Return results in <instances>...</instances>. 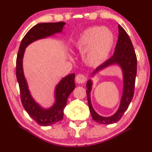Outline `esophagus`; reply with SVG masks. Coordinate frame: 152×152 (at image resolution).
<instances>
[{
	"label": "esophagus",
	"mask_w": 152,
	"mask_h": 152,
	"mask_svg": "<svg viewBox=\"0 0 152 152\" xmlns=\"http://www.w3.org/2000/svg\"><path fill=\"white\" fill-rule=\"evenodd\" d=\"M75 80H76V83H83L85 81H86V78L84 75L83 74H78L77 76L75 78Z\"/></svg>",
	"instance_id": "esophagus-1"
}]
</instances>
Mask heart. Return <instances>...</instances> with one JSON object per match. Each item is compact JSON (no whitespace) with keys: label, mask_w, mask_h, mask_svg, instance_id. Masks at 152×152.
<instances>
[{"label":"heart","mask_w":152,"mask_h":152,"mask_svg":"<svg viewBox=\"0 0 152 152\" xmlns=\"http://www.w3.org/2000/svg\"><path fill=\"white\" fill-rule=\"evenodd\" d=\"M114 43V34L110 29L95 26L86 29L80 35L75 42V47L83 54L86 65L97 67L109 58Z\"/></svg>","instance_id":"obj_1"}]
</instances>
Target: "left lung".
I'll return each mask as SVG.
<instances>
[{
    "mask_svg": "<svg viewBox=\"0 0 152 152\" xmlns=\"http://www.w3.org/2000/svg\"><path fill=\"white\" fill-rule=\"evenodd\" d=\"M114 65H117L121 69L124 85L123 94H122L119 107L112 116L105 117V116H100L96 112L91 102V91L92 89L93 82L91 79H89L86 83L87 99H88L91 115L94 121L102 124H111L119 121L120 118L128 109L134 96L135 79L137 76V56L129 36L120 25H118V37L114 55L107 61H106L104 64L99 66L92 73L91 77H93L94 75L103 69Z\"/></svg>",
    "mask_w": 152,
    "mask_h": 152,
    "instance_id": "8db88e82",
    "label": "left lung"
}]
</instances>
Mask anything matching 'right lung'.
Here are the masks:
<instances>
[{
  "label": "right lung",
  "mask_w": 152,
  "mask_h": 152,
  "mask_svg": "<svg viewBox=\"0 0 152 152\" xmlns=\"http://www.w3.org/2000/svg\"><path fill=\"white\" fill-rule=\"evenodd\" d=\"M65 25L64 22L36 24L28 31L22 39L17 55L16 78L23 106L29 116L41 126H50L63 119L64 109L67 104L68 97L76 87L75 74H71L62 78L55 88V102L50 107L45 109L34 100L28 89L23 68L24 53L27 46L34 41L61 34Z\"/></svg>",
  "instance_id": "1"
}]
</instances>
